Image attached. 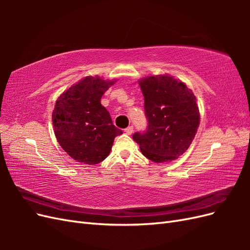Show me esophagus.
<instances>
[{
    "mask_svg": "<svg viewBox=\"0 0 250 250\" xmlns=\"http://www.w3.org/2000/svg\"><path fill=\"white\" fill-rule=\"evenodd\" d=\"M125 133L126 134H131L133 132V127L132 126H128L127 128H125Z\"/></svg>",
    "mask_w": 250,
    "mask_h": 250,
    "instance_id": "34e87169",
    "label": "esophagus"
}]
</instances>
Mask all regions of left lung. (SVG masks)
I'll use <instances>...</instances> for the list:
<instances>
[{
  "label": "left lung",
  "instance_id": "8db88e82",
  "mask_svg": "<svg viewBox=\"0 0 250 250\" xmlns=\"http://www.w3.org/2000/svg\"><path fill=\"white\" fill-rule=\"evenodd\" d=\"M139 83L148 127L132 138L148 160H176L190 147L198 129L200 115L196 97L184 82L170 75L145 77Z\"/></svg>",
  "mask_w": 250,
  "mask_h": 250
}]
</instances>
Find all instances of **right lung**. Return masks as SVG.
I'll return each instance as SVG.
<instances>
[{
  "mask_svg": "<svg viewBox=\"0 0 250 250\" xmlns=\"http://www.w3.org/2000/svg\"><path fill=\"white\" fill-rule=\"evenodd\" d=\"M117 80L87 76L58 97L52 113L57 142L73 160L99 164L110 152L122 130L112 124L101 97Z\"/></svg>",
  "mask_w": 250,
  "mask_h": 250,
  "instance_id": "1",
  "label": "right lung"
}]
</instances>
